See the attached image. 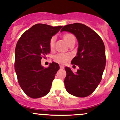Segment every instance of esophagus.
I'll use <instances>...</instances> for the list:
<instances>
[{
	"instance_id": "obj_1",
	"label": "esophagus",
	"mask_w": 120,
	"mask_h": 120,
	"mask_svg": "<svg viewBox=\"0 0 120 120\" xmlns=\"http://www.w3.org/2000/svg\"><path fill=\"white\" fill-rule=\"evenodd\" d=\"M60 69H64V66H63V65H60Z\"/></svg>"
}]
</instances>
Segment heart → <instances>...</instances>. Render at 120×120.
Listing matches in <instances>:
<instances>
[{
  "label": "heart",
  "instance_id": "heart-1",
  "mask_svg": "<svg viewBox=\"0 0 120 120\" xmlns=\"http://www.w3.org/2000/svg\"><path fill=\"white\" fill-rule=\"evenodd\" d=\"M63 38L64 41L69 45L72 43L75 42V38L74 35L71 33H66L63 35ZM55 45V37H52L49 41V48L51 49H53ZM54 60L60 64H63L70 59V56L68 54H57L54 56Z\"/></svg>",
  "mask_w": 120,
  "mask_h": 120
}]
</instances>
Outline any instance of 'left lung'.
<instances>
[{"label":"left lung","instance_id":"8db88e82","mask_svg":"<svg viewBox=\"0 0 120 120\" xmlns=\"http://www.w3.org/2000/svg\"><path fill=\"white\" fill-rule=\"evenodd\" d=\"M63 31L74 34L79 44L77 56L71 63L79 68L73 72L69 67L64 68L65 88L74 96L86 97L95 90L101 80L106 66L105 45L94 31L83 24H69L63 27L61 32Z\"/></svg>","mask_w":120,"mask_h":120}]
</instances>
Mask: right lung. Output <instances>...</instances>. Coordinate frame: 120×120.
<instances>
[{
	"instance_id": "1",
	"label": "right lung",
	"mask_w": 120,
	"mask_h": 120,
	"mask_svg": "<svg viewBox=\"0 0 120 120\" xmlns=\"http://www.w3.org/2000/svg\"><path fill=\"white\" fill-rule=\"evenodd\" d=\"M62 26H52L38 23L25 31L19 38L15 49V71L22 89L33 98L49 93L53 80L59 70V64H41V59L50 52V39Z\"/></svg>"
}]
</instances>
